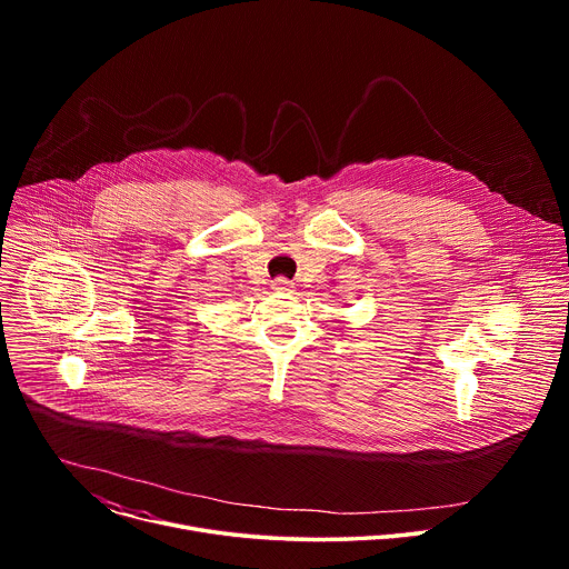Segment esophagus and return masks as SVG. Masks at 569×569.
<instances>
[{"mask_svg":"<svg viewBox=\"0 0 569 569\" xmlns=\"http://www.w3.org/2000/svg\"><path fill=\"white\" fill-rule=\"evenodd\" d=\"M272 286H274V290H288V286H290V283H288L286 279H277Z\"/></svg>","mask_w":569,"mask_h":569,"instance_id":"obj_1","label":"esophagus"}]
</instances>
